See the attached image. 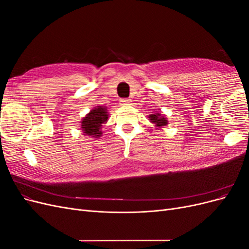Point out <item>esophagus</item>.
I'll return each instance as SVG.
<instances>
[{
	"label": "esophagus",
	"instance_id": "1",
	"mask_svg": "<svg viewBox=\"0 0 249 249\" xmlns=\"http://www.w3.org/2000/svg\"><path fill=\"white\" fill-rule=\"evenodd\" d=\"M131 100L129 99H122L120 100V105H130Z\"/></svg>",
	"mask_w": 249,
	"mask_h": 249
}]
</instances>
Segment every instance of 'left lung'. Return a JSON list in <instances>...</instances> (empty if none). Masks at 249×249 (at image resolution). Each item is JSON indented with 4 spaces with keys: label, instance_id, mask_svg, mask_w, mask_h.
<instances>
[{
    "label": "left lung",
    "instance_id": "8db88e82",
    "mask_svg": "<svg viewBox=\"0 0 249 249\" xmlns=\"http://www.w3.org/2000/svg\"><path fill=\"white\" fill-rule=\"evenodd\" d=\"M149 118H150V122L156 124L157 126H164V125L167 124L166 118H164L160 114H157V115L156 114H152V115L149 116Z\"/></svg>",
    "mask_w": 249,
    "mask_h": 249
}]
</instances>
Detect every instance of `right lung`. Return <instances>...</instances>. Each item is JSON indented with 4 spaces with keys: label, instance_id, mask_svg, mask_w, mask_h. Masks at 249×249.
I'll return each instance as SVG.
<instances>
[{
    "label": "right lung",
    "instance_id": "add662e5",
    "mask_svg": "<svg viewBox=\"0 0 249 249\" xmlns=\"http://www.w3.org/2000/svg\"><path fill=\"white\" fill-rule=\"evenodd\" d=\"M108 119L107 109L105 107H96L82 120V130L84 135L93 137H100L102 135V125L106 124Z\"/></svg>",
    "mask_w": 249,
    "mask_h": 249
}]
</instances>
